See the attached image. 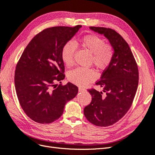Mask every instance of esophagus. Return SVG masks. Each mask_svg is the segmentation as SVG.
I'll use <instances>...</instances> for the list:
<instances>
[{
  "instance_id": "esophagus-1",
  "label": "esophagus",
  "mask_w": 155,
  "mask_h": 155,
  "mask_svg": "<svg viewBox=\"0 0 155 155\" xmlns=\"http://www.w3.org/2000/svg\"><path fill=\"white\" fill-rule=\"evenodd\" d=\"M78 90H79V92H84V91H85V90H86L84 88H83L82 87H79Z\"/></svg>"
}]
</instances>
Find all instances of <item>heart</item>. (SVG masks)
<instances>
[{"label": "heart", "instance_id": "b5f03b06", "mask_svg": "<svg viewBox=\"0 0 155 155\" xmlns=\"http://www.w3.org/2000/svg\"><path fill=\"white\" fill-rule=\"evenodd\" d=\"M84 49L92 53V62L99 70L108 68L113 60L114 49L112 47L105 44L103 38L96 35H88L79 40ZM77 47L72 41H69L64 45L61 51V59L65 65L70 67L74 63V57ZM68 80L79 86H83L96 79V74L92 69L77 68L68 74Z\"/></svg>", "mask_w": 155, "mask_h": 155}]
</instances>
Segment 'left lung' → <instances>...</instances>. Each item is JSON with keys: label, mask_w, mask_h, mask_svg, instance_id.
Masks as SVG:
<instances>
[{"label": "left lung", "mask_w": 155, "mask_h": 155, "mask_svg": "<svg viewBox=\"0 0 155 155\" xmlns=\"http://www.w3.org/2000/svg\"><path fill=\"white\" fill-rule=\"evenodd\" d=\"M90 29L103 35L114 51L110 65L95 83L103 88V92L88 90L92 101L84 109V115L90 122L106 127L119 121L130 108L138 87V70L128 44L119 33L110 28Z\"/></svg>", "instance_id": "left-lung-1"}]
</instances>
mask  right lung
I'll return each mask as SVG.
<instances>
[{"label":"right lung","mask_w":155,"mask_h":155,"mask_svg":"<svg viewBox=\"0 0 155 155\" xmlns=\"http://www.w3.org/2000/svg\"><path fill=\"white\" fill-rule=\"evenodd\" d=\"M81 27L43 30L31 40L20 58L15 73L16 92L21 107L36 122L49 124L59 119L66 103L78 92L71 83L57 87L55 82L65 77L63 47Z\"/></svg>","instance_id":"right-lung-1"}]
</instances>
